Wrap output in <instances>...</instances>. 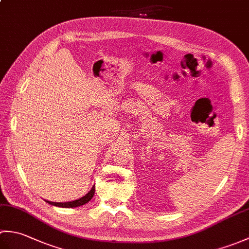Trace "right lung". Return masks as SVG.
I'll return each instance as SVG.
<instances>
[{
    "instance_id": "add662e5",
    "label": "right lung",
    "mask_w": 249,
    "mask_h": 249,
    "mask_svg": "<svg viewBox=\"0 0 249 249\" xmlns=\"http://www.w3.org/2000/svg\"><path fill=\"white\" fill-rule=\"evenodd\" d=\"M95 194V185H93V187L91 188V190L83 197L79 198L78 200H73V201H68V202H52V201H48L45 200L47 203H49L51 205L54 206H60V208H77V206H80L88 203L89 200L93 198V196Z\"/></svg>"
}]
</instances>
